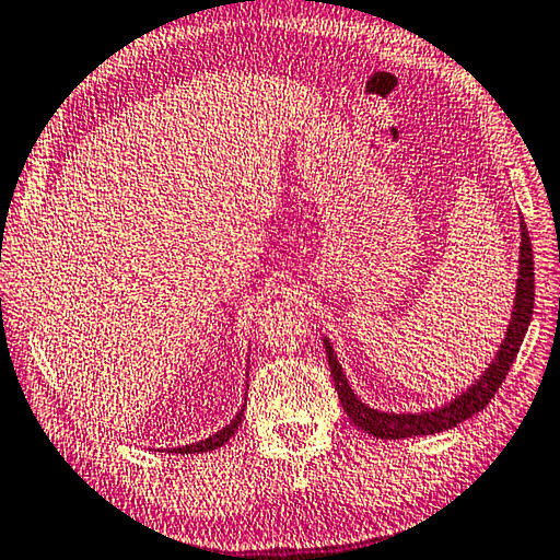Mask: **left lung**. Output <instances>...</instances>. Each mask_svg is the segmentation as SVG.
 <instances>
[{"label": "left lung", "mask_w": 560, "mask_h": 560, "mask_svg": "<svg viewBox=\"0 0 560 560\" xmlns=\"http://www.w3.org/2000/svg\"><path fill=\"white\" fill-rule=\"evenodd\" d=\"M534 313V254H532V240H528L526 225L522 220V254H520V279H516V299H514V313L512 323L506 328V338L502 342L500 352L492 360L490 370H487L480 382L472 384L463 396H457L443 409H435L431 413H382L374 411L370 406H364L354 392L350 389L348 380L338 364V358L332 354L330 342L325 340V354H328L330 374L335 382V389H338V399L342 404L348 419L362 429L364 433L377 435V439H411V435H431L448 431L465 419H470L477 411H482L487 404L492 401V396L500 389L502 382L506 380V372H510L512 362L516 360V352H520L524 335L528 330V323H532Z\"/></svg>", "instance_id": "left-lung-1"}]
</instances>
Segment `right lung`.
<instances>
[{
	"mask_svg": "<svg viewBox=\"0 0 560 560\" xmlns=\"http://www.w3.org/2000/svg\"><path fill=\"white\" fill-rule=\"evenodd\" d=\"M242 413H245V406H242V411L225 425V429L218 431V433H212L210 439L200 441V443H192V445H183V448H174V451H168V453H183V455H188V453H208V451L220 448V445H225V443L232 439V435H235V431L240 429Z\"/></svg>",
	"mask_w": 560,
	"mask_h": 560,
	"instance_id": "add662e5",
	"label": "right lung"
}]
</instances>
